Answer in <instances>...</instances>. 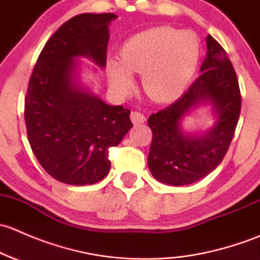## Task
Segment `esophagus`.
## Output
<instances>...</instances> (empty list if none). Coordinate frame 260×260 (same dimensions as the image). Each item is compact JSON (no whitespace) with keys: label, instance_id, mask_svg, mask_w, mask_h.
I'll use <instances>...</instances> for the list:
<instances>
[{"label":"esophagus","instance_id":"34e87169","mask_svg":"<svg viewBox=\"0 0 260 260\" xmlns=\"http://www.w3.org/2000/svg\"><path fill=\"white\" fill-rule=\"evenodd\" d=\"M131 120L133 122V124H140V123H145L146 122V117L143 115L141 112H132L131 113Z\"/></svg>","mask_w":260,"mask_h":260}]
</instances>
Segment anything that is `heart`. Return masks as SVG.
<instances>
[{
  "mask_svg": "<svg viewBox=\"0 0 260 260\" xmlns=\"http://www.w3.org/2000/svg\"><path fill=\"white\" fill-rule=\"evenodd\" d=\"M120 60H109L108 74L115 91L132 89L131 74H142L143 89L152 99L177 98L193 75L199 60L195 34L170 26L149 28L131 38L120 51Z\"/></svg>",
  "mask_w": 260,
  "mask_h": 260,
  "instance_id": "heart-1",
  "label": "heart"
}]
</instances>
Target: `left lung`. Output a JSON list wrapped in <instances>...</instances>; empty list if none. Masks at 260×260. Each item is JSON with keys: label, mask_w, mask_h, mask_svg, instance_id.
<instances>
[{"label": "left lung", "mask_w": 260, "mask_h": 260, "mask_svg": "<svg viewBox=\"0 0 260 260\" xmlns=\"http://www.w3.org/2000/svg\"><path fill=\"white\" fill-rule=\"evenodd\" d=\"M206 46L200 77L175 103L148 118L153 135L148 167L159 182L182 186L208 176L232 143L242 108L239 81L226 51L210 35ZM201 103L213 106L217 114L214 127L204 135L183 134L180 119Z\"/></svg>", "instance_id": "obj_1"}]
</instances>
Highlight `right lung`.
Masks as SVG:
<instances>
[{"label": "right lung", "mask_w": 260, "mask_h": 260, "mask_svg": "<svg viewBox=\"0 0 260 260\" xmlns=\"http://www.w3.org/2000/svg\"><path fill=\"white\" fill-rule=\"evenodd\" d=\"M114 14H81L62 23L36 61L25 96L31 149L46 172L68 185H91L111 169L108 149L133 127L131 111L109 106L75 81V57L107 64Z\"/></svg>", "instance_id": "1"}]
</instances>
